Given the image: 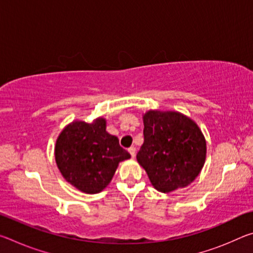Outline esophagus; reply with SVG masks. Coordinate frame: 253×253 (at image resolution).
Masks as SVG:
<instances>
[{"label":"esophagus","instance_id":"34e87169","mask_svg":"<svg viewBox=\"0 0 253 253\" xmlns=\"http://www.w3.org/2000/svg\"><path fill=\"white\" fill-rule=\"evenodd\" d=\"M128 152H129V154H130V156L134 158L135 156H136V148L135 147H129L128 148Z\"/></svg>","mask_w":253,"mask_h":253}]
</instances>
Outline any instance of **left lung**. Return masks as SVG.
I'll list each match as a JSON object with an SVG mask.
<instances>
[{
	"label": "left lung",
	"instance_id": "left-lung-1",
	"mask_svg": "<svg viewBox=\"0 0 253 253\" xmlns=\"http://www.w3.org/2000/svg\"><path fill=\"white\" fill-rule=\"evenodd\" d=\"M144 144L137 162L157 191L169 193L187 186L203 169L207 142L199 126L177 111L144 114Z\"/></svg>",
	"mask_w": 253,
	"mask_h": 253
}]
</instances>
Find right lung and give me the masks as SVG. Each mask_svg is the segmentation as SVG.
Instances as JSON below:
<instances>
[{"mask_svg": "<svg viewBox=\"0 0 253 253\" xmlns=\"http://www.w3.org/2000/svg\"><path fill=\"white\" fill-rule=\"evenodd\" d=\"M55 163L67 182L87 194L110 183L118 164L130 158L116 136L106 131V119L75 121L63 128L54 147Z\"/></svg>", "mask_w": 253, "mask_h": 253, "instance_id": "1", "label": "right lung"}]
</instances>
